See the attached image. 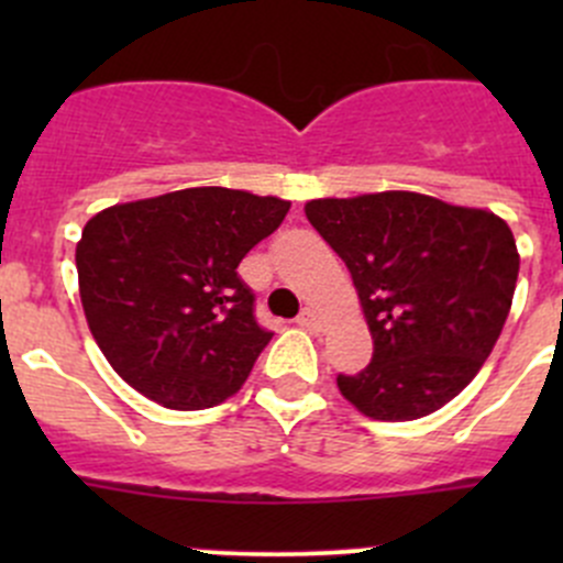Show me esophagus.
Instances as JSON below:
<instances>
[{
  "instance_id": "obj_1",
  "label": "esophagus",
  "mask_w": 563,
  "mask_h": 563,
  "mask_svg": "<svg viewBox=\"0 0 563 563\" xmlns=\"http://www.w3.org/2000/svg\"><path fill=\"white\" fill-rule=\"evenodd\" d=\"M297 323H299V327L310 329V332H318V329H321V316H318L313 308H305L302 313H299Z\"/></svg>"
}]
</instances>
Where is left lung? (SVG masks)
<instances>
[{
	"label": "left lung",
	"mask_w": 563,
	"mask_h": 563,
	"mask_svg": "<svg viewBox=\"0 0 563 563\" xmlns=\"http://www.w3.org/2000/svg\"><path fill=\"white\" fill-rule=\"evenodd\" d=\"M310 225L345 261L373 360L338 387L365 417L408 422L460 395L490 356L518 283L509 225L406 190L316 198Z\"/></svg>",
	"instance_id": "8db88e82"
}]
</instances>
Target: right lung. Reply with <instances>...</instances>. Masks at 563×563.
Wrapping results in <instances>:
<instances>
[{
  "mask_svg": "<svg viewBox=\"0 0 563 563\" xmlns=\"http://www.w3.org/2000/svg\"><path fill=\"white\" fill-rule=\"evenodd\" d=\"M291 203L187 187L108 207L84 225L78 291L113 371L176 411L212 408L245 384L272 340L236 266Z\"/></svg>",
  "mask_w": 563,
  "mask_h": 563,
  "instance_id": "right-lung-1",
  "label": "right lung"
}]
</instances>
